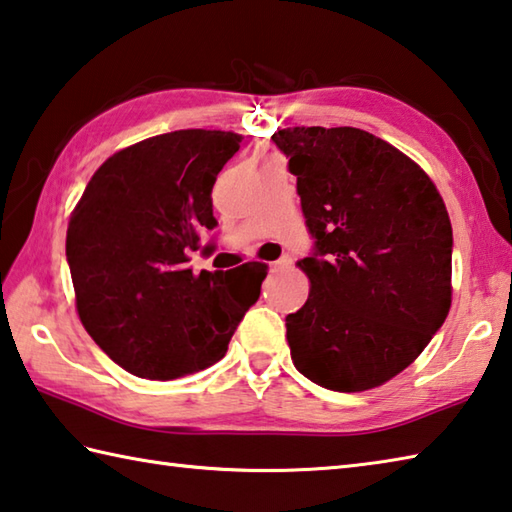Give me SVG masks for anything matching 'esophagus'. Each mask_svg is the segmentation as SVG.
<instances>
[{"label":"esophagus","instance_id":"1","mask_svg":"<svg viewBox=\"0 0 512 512\" xmlns=\"http://www.w3.org/2000/svg\"><path fill=\"white\" fill-rule=\"evenodd\" d=\"M288 266H291V257L284 255V257L277 259V262L271 264V271H282V268H288Z\"/></svg>","mask_w":512,"mask_h":512}]
</instances>
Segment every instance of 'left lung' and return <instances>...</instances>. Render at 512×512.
Instances as JSON below:
<instances>
[{
    "instance_id": "obj_1",
    "label": "left lung",
    "mask_w": 512,
    "mask_h": 512,
    "mask_svg": "<svg viewBox=\"0 0 512 512\" xmlns=\"http://www.w3.org/2000/svg\"><path fill=\"white\" fill-rule=\"evenodd\" d=\"M273 143L297 176L313 253L309 300L286 315L295 369L365 392L418 358L448 318L452 226L410 156L356 127H286Z\"/></svg>"
}]
</instances>
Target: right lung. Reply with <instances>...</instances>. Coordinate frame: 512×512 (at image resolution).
Listing matches in <instances>:
<instances>
[{
    "label": "right lung",
    "mask_w": 512,
    "mask_h": 512,
    "mask_svg": "<svg viewBox=\"0 0 512 512\" xmlns=\"http://www.w3.org/2000/svg\"><path fill=\"white\" fill-rule=\"evenodd\" d=\"M241 136L179 129L116 152L69 219L67 262L82 327L129 374L174 380L215 365L257 302L266 266L188 268L217 226L212 185Z\"/></svg>",
    "instance_id": "obj_1"
}]
</instances>
